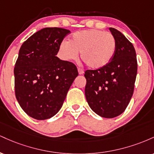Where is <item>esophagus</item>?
I'll return each mask as SVG.
<instances>
[{"label":"esophagus","instance_id":"1","mask_svg":"<svg viewBox=\"0 0 154 154\" xmlns=\"http://www.w3.org/2000/svg\"><path fill=\"white\" fill-rule=\"evenodd\" d=\"M77 70H78L79 75H83V73H84V71H83L82 69L78 68V69H77Z\"/></svg>","mask_w":154,"mask_h":154}]
</instances>
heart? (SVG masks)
I'll return each mask as SVG.
<instances>
[{
	"instance_id": "b5f03b06",
	"label": "heart",
	"mask_w": 154,
	"mask_h": 154,
	"mask_svg": "<svg viewBox=\"0 0 154 154\" xmlns=\"http://www.w3.org/2000/svg\"><path fill=\"white\" fill-rule=\"evenodd\" d=\"M116 39L110 32L99 29L76 32L69 41L63 40L59 46V56L63 61L81 59L91 69H100L111 61L116 51Z\"/></svg>"
}]
</instances>
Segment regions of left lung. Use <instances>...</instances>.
Segmentation results:
<instances>
[{
	"label": "left lung",
	"instance_id": "left-lung-1",
	"mask_svg": "<svg viewBox=\"0 0 154 154\" xmlns=\"http://www.w3.org/2000/svg\"><path fill=\"white\" fill-rule=\"evenodd\" d=\"M109 30L116 39L114 57L106 66L85 72V97L91 109L104 118L125 111L134 91L137 63L133 45L117 29Z\"/></svg>",
	"mask_w": 154,
	"mask_h": 154
}]
</instances>
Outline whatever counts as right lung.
<instances>
[{
	"label": "right lung",
	"mask_w": 154,
	"mask_h": 154,
	"mask_svg": "<svg viewBox=\"0 0 154 154\" xmlns=\"http://www.w3.org/2000/svg\"><path fill=\"white\" fill-rule=\"evenodd\" d=\"M69 30L59 27L40 29L24 42L15 63V95L27 115L44 120L56 115L78 75L73 63L56 56Z\"/></svg>",
	"instance_id": "add662e5"
}]
</instances>
